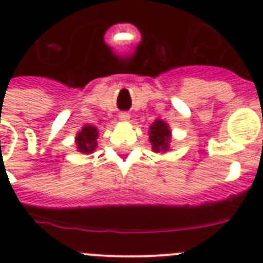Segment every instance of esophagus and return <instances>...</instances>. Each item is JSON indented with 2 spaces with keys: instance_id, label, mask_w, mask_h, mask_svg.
Listing matches in <instances>:
<instances>
[{
  "instance_id": "obj_1",
  "label": "esophagus",
  "mask_w": 263,
  "mask_h": 263,
  "mask_svg": "<svg viewBox=\"0 0 263 263\" xmlns=\"http://www.w3.org/2000/svg\"><path fill=\"white\" fill-rule=\"evenodd\" d=\"M129 117H130V116L127 115L126 111H122V113H120V120L121 121H127V120H129Z\"/></svg>"
}]
</instances>
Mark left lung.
<instances>
[{
    "label": "left lung",
    "mask_w": 263,
    "mask_h": 263,
    "mask_svg": "<svg viewBox=\"0 0 263 263\" xmlns=\"http://www.w3.org/2000/svg\"><path fill=\"white\" fill-rule=\"evenodd\" d=\"M148 139L152 143V147L155 153L167 152L170 147V141H171V130L168 125L162 120H155L154 124H152L148 130Z\"/></svg>",
    "instance_id": "left-lung-1"
}]
</instances>
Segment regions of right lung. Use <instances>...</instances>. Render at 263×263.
Masks as SVG:
<instances>
[{
  "label": "right lung",
  "mask_w": 263,
  "mask_h": 263,
  "mask_svg": "<svg viewBox=\"0 0 263 263\" xmlns=\"http://www.w3.org/2000/svg\"><path fill=\"white\" fill-rule=\"evenodd\" d=\"M97 137L99 132L92 125H85L76 136V146H78V152L84 153V154H90L95 152L97 147Z\"/></svg>",
  "instance_id": "obj_1"
}]
</instances>
